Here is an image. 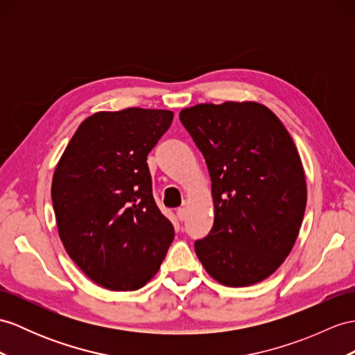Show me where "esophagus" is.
<instances>
[{"label":"esophagus","mask_w":355,"mask_h":355,"mask_svg":"<svg viewBox=\"0 0 355 355\" xmlns=\"http://www.w3.org/2000/svg\"><path fill=\"white\" fill-rule=\"evenodd\" d=\"M176 217L179 218V221H185V218H187V211L184 209V207H180V209L176 211Z\"/></svg>","instance_id":"esophagus-1"}]
</instances>
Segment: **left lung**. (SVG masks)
<instances>
[{
  "label": "left lung",
  "instance_id": "1",
  "mask_svg": "<svg viewBox=\"0 0 355 355\" xmlns=\"http://www.w3.org/2000/svg\"><path fill=\"white\" fill-rule=\"evenodd\" d=\"M179 119L212 180L214 226L196 241L198 261L224 286L268 279L295 244L307 203L304 168L291 134L253 101L198 103Z\"/></svg>",
  "mask_w": 355,
  "mask_h": 355
}]
</instances>
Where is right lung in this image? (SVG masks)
<instances>
[{
  "instance_id": "obj_1",
  "label": "right lung",
  "mask_w": 355,
  "mask_h": 355,
  "mask_svg": "<svg viewBox=\"0 0 355 355\" xmlns=\"http://www.w3.org/2000/svg\"><path fill=\"white\" fill-rule=\"evenodd\" d=\"M173 111H99L66 146L51 196L58 236L90 280L110 291L144 286L167 254L175 229L152 196L148 153Z\"/></svg>"
}]
</instances>
